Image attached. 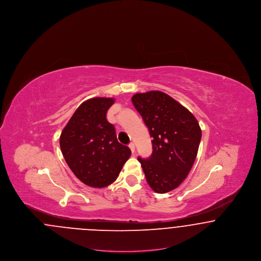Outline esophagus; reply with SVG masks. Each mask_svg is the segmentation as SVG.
Instances as JSON below:
<instances>
[{
    "label": "esophagus",
    "mask_w": 261,
    "mask_h": 261,
    "mask_svg": "<svg viewBox=\"0 0 261 261\" xmlns=\"http://www.w3.org/2000/svg\"><path fill=\"white\" fill-rule=\"evenodd\" d=\"M129 148H130L132 152H134L135 151V145H134V143H130L129 144Z\"/></svg>",
    "instance_id": "obj_1"
}]
</instances>
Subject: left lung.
<instances>
[{
  "label": "left lung",
  "mask_w": 261,
  "mask_h": 261,
  "mask_svg": "<svg viewBox=\"0 0 261 261\" xmlns=\"http://www.w3.org/2000/svg\"><path fill=\"white\" fill-rule=\"evenodd\" d=\"M132 102L152 138V153L138 158L149 187L165 194L179 186L198 154L201 130L196 117L161 91L138 93Z\"/></svg>",
  "instance_id": "left-lung-1"
}]
</instances>
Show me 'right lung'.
Masks as SVG:
<instances>
[{
  "instance_id": "right-lung-1",
  "label": "right lung",
  "mask_w": 261,
  "mask_h": 261,
  "mask_svg": "<svg viewBox=\"0 0 261 261\" xmlns=\"http://www.w3.org/2000/svg\"><path fill=\"white\" fill-rule=\"evenodd\" d=\"M112 98H93L79 106L60 137L63 158L75 176L87 186L105 188L120 173L131 150L117 141L107 120Z\"/></svg>"
}]
</instances>
